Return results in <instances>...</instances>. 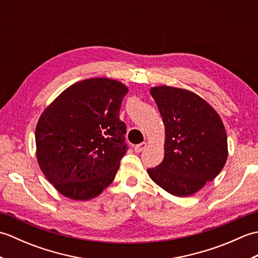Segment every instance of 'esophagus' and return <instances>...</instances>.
Masks as SVG:
<instances>
[{"instance_id": "34e87169", "label": "esophagus", "mask_w": 258, "mask_h": 258, "mask_svg": "<svg viewBox=\"0 0 258 258\" xmlns=\"http://www.w3.org/2000/svg\"><path fill=\"white\" fill-rule=\"evenodd\" d=\"M146 145H147L146 142H143V143L135 145V146H134V151H135L136 153H140V152H142V151H143V150L145 149Z\"/></svg>"}]
</instances>
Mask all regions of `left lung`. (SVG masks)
Wrapping results in <instances>:
<instances>
[{
    "mask_svg": "<svg viewBox=\"0 0 258 258\" xmlns=\"http://www.w3.org/2000/svg\"><path fill=\"white\" fill-rule=\"evenodd\" d=\"M165 125V155L150 177L169 194L189 196L215 178L227 160V135L210 104L187 90L152 87Z\"/></svg>",
    "mask_w": 258,
    "mask_h": 258,
    "instance_id": "8db88e82",
    "label": "left lung"
}]
</instances>
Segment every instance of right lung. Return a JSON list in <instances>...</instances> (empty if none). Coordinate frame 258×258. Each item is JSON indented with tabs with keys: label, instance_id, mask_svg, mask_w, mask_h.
<instances>
[{
	"label": "right lung",
	"instance_id": "right-lung-1",
	"mask_svg": "<svg viewBox=\"0 0 258 258\" xmlns=\"http://www.w3.org/2000/svg\"><path fill=\"white\" fill-rule=\"evenodd\" d=\"M127 87L111 79L78 82L42 113L35 130L41 171L59 193L75 201L100 195L127 152L119 109Z\"/></svg>",
	"mask_w": 258,
	"mask_h": 258
}]
</instances>
